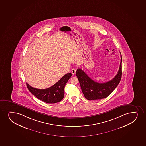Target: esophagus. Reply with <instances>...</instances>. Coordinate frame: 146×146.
Segmentation results:
<instances>
[{"label": "esophagus", "instance_id": "34e87169", "mask_svg": "<svg viewBox=\"0 0 146 146\" xmlns=\"http://www.w3.org/2000/svg\"><path fill=\"white\" fill-rule=\"evenodd\" d=\"M76 69H72V73L73 75H74L76 73Z\"/></svg>", "mask_w": 146, "mask_h": 146}]
</instances>
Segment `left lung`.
<instances>
[{
	"instance_id": "8db88e82",
	"label": "left lung",
	"mask_w": 146,
	"mask_h": 146,
	"mask_svg": "<svg viewBox=\"0 0 146 146\" xmlns=\"http://www.w3.org/2000/svg\"><path fill=\"white\" fill-rule=\"evenodd\" d=\"M119 70L115 76L111 80L106 83H100L91 79L81 69H78L76 72L80 85L83 94L86 99L89 100L105 98L114 91L119 84L122 76V56Z\"/></svg>"
}]
</instances>
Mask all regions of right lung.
I'll list each match as a JSON object with an SVG mask.
<instances>
[{"label": "right lung", "instance_id": "right-lung-1", "mask_svg": "<svg viewBox=\"0 0 146 146\" xmlns=\"http://www.w3.org/2000/svg\"><path fill=\"white\" fill-rule=\"evenodd\" d=\"M72 76L71 73H67L54 85L45 89L32 87L26 83L29 91L37 98L47 103L58 102L64 96V88L68 81Z\"/></svg>", "mask_w": 146, "mask_h": 146}]
</instances>
